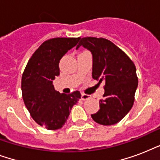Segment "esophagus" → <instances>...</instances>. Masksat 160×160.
Segmentation results:
<instances>
[{
	"label": "esophagus",
	"instance_id": "1",
	"mask_svg": "<svg viewBox=\"0 0 160 160\" xmlns=\"http://www.w3.org/2000/svg\"><path fill=\"white\" fill-rule=\"evenodd\" d=\"M89 99H90V95H85V94H82L81 95V100H89Z\"/></svg>",
	"mask_w": 160,
	"mask_h": 160
}]
</instances>
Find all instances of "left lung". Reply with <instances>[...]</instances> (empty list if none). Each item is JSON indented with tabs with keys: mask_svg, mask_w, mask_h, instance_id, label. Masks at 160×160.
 <instances>
[{
	"mask_svg": "<svg viewBox=\"0 0 160 160\" xmlns=\"http://www.w3.org/2000/svg\"><path fill=\"white\" fill-rule=\"evenodd\" d=\"M83 46L93 57L92 77L105 81L104 99L100 100V109L91 114L96 123L112 125L120 121L134 105L138 86L136 68L130 58L114 43L105 38H80L77 50Z\"/></svg>",
	"mask_w": 160,
	"mask_h": 160,
	"instance_id": "8db88e82",
	"label": "left lung"
}]
</instances>
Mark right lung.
I'll list each match as a JSON object with an SVG mask.
<instances>
[{"mask_svg": "<svg viewBox=\"0 0 160 160\" xmlns=\"http://www.w3.org/2000/svg\"><path fill=\"white\" fill-rule=\"evenodd\" d=\"M78 38H53L41 44L29 60L21 79L24 103L32 119L49 130L62 128L73 105L81 97L80 91L60 94L53 80L60 75L59 63Z\"/></svg>", "mask_w": 160, "mask_h": 160, "instance_id": "1", "label": "right lung"}]
</instances>
